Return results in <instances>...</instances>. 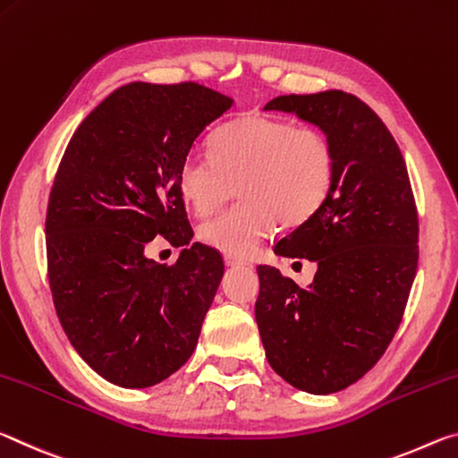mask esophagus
Here are the masks:
<instances>
[{"label":"esophagus","mask_w":458,"mask_h":458,"mask_svg":"<svg viewBox=\"0 0 458 458\" xmlns=\"http://www.w3.org/2000/svg\"><path fill=\"white\" fill-rule=\"evenodd\" d=\"M225 266L227 267H243V266H250L247 264V261H243V259H237V258H233V256H225Z\"/></svg>","instance_id":"obj_1"}]
</instances>
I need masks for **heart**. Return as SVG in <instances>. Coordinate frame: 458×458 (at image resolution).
<instances>
[{"mask_svg": "<svg viewBox=\"0 0 458 458\" xmlns=\"http://www.w3.org/2000/svg\"><path fill=\"white\" fill-rule=\"evenodd\" d=\"M211 158L182 160L178 192L197 215L213 213L237 186L239 202L199 227L200 243L247 258L276 225L292 229L310 219L333 191L336 154L318 127L247 114L221 125L208 140Z\"/></svg>", "mask_w": 458, "mask_h": 458, "instance_id": "1", "label": "heart"}]
</instances>
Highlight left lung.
<instances>
[{
  "label": "left lung",
  "mask_w": 458,
  "mask_h": 458,
  "mask_svg": "<svg viewBox=\"0 0 458 458\" xmlns=\"http://www.w3.org/2000/svg\"><path fill=\"white\" fill-rule=\"evenodd\" d=\"M266 109L318 125L335 146L336 174L325 205L274 247L317 261L310 286L258 267L259 336L290 386L335 394L379 361L402 322L418 267L414 192L394 136L359 97L282 95Z\"/></svg>",
  "instance_id": "obj_1"
}]
</instances>
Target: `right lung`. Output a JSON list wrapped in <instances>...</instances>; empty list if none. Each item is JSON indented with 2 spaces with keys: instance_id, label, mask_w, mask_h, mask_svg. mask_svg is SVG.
I'll use <instances>...</instances> for the list:
<instances>
[{
  "instance_id": "obj_1",
  "label": "right lung",
  "mask_w": 458,
  "mask_h": 458,
  "mask_svg": "<svg viewBox=\"0 0 458 458\" xmlns=\"http://www.w3.org/2000/svg\"><path fill=\"white\" fill-rule=\"evenodd\" d=\"M233 105L192 81L130 82L82 119L64 149L44 227L52 302L74 351L111 384H160L197 347L221 256L192 243L168 266L144 247L158 235L191 243L178 166Z\"/></svg>"
}]
</instances>
